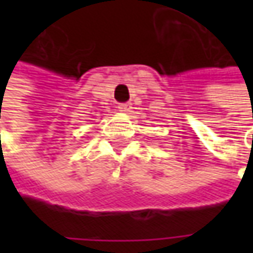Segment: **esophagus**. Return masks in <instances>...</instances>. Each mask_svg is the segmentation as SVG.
<instances>
[{
	"label": "esophagus",
	"instance_id": "1",
	"mask_svg": "<svg viewBox=\"0 0 253 253\" xmlns=\"http://www.w3.org/2000/svg\"><path fill=\"white\" fill-rule=\"evenodd\" d=\"M118 110H120L121 112H128L129 110H131V105H129L128 102H122V104L118 105Z\"/></svg>",
	"mask_w": 253,
	"mask_h": 253
}]
</instances>
